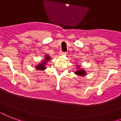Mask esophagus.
Instances as JSON below:
<instances>
[{"mask_svg": "<svg viewBox=\"0 0 121 121\" xmlns=\"http://www.w3.org/2000/svg\"><path fill=\"white\" fill-rule=\"evenodd\" d=\"M59 53H60V55H66L67 54L66 52H62V51H60Z\"/></svg>", "mask_w": 121, "mask_h": 121, "instance_id": "34e87169", "label": "esophagus"}]
</instances>
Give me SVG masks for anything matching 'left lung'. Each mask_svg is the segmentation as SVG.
I'll use <instances>...</instances> for the list:
<instances>
[{
	"instance_id": "obj_1",
	"label": "left lung",
	"mask_w": 121,
	"mask_h": 121,
	"mask_svg": "<svg viewBox=\"0 0 121 121\" xmlns=\"http://www.w3.org/2000/svg\"><path fill=\"white\" fill-rule=\"evenodd\" d=\"M75 73H76V74L79 75V76H85L86 74V71H84L83 69L78 70V71H77L75 72Z\"/></svg>"
}]
</instances>
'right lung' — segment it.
Segmentation results:
<instances>
[{
	"instance_id": "right-lung-1",
	"label": "right lung",
	"mask_w": 121,
	"mask_h": 121,
	"mask_svg": "<svg viewBox=\"0 0 121 121\" xmlns=\"http://www.w3.org/2000/svg\"><path fill=\"white\" fill-rule=\"evenodd\" d=\"M50 60V57L49 56L45 55V60H44L43 61H42V62L41 63L38 65L36 66V68H37V69H39V70L45 69L46 68V67L45 66V64H46L48 60Z\"/></svg>"
}]
</instances>
